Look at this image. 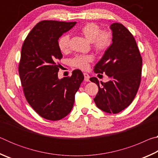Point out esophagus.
I'll use <instances>...</instances> for the list:
<instances>
[{
    "label": "esophagus",
    "mask_w": 158,
    "mask_h": 158,
    "mask_svg": "<svg viewBox=\"0 0 158 158\" xmlns=\"http://www.w3.org/2000/svg\"><path fill=\"white\" fill-rule=\"evenodd\" d=\"M84 80L85 81H89V79H90V76L87 73H84Z\"/></svg>",
    "instance_id": "34e87169"
}]
</instances>
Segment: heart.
Listing matches in <instances>:
<instances>
[{"label": "heart", "mask_w": 158, "mask_h": 158, "mask_svg": "<svg viewBox=\"0 0 158 158\" xmlns=\"http://www.w3.org/2000/svg\"><path fill=\"white\" fill-rule=\"evenodd\" d=\"M82 35L89 42H92L93 46L97 52H103L110 46L111 42V34L107 31H101L98 24L94 23H88L80 29ZM69 37L65 34L61 36L58 41V46L62 52H66L69 48ZM91 56L86 55L76 56L71 60V65L75 68L86 69L89 63L92 60Z\"/></svg>", "instance_id": "b5f03b06"}]
</instances>
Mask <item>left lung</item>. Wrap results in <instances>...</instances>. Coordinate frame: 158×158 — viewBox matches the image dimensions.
I'll return each mask as SVG.
<instances>
[{"label": "left lung", "instance_id": "1", "mask_svg": "<svg viewBox=\"0 0 158 158\" xmlns=\"http://www.w3.org/2000/svg\"><path fill=\"white\" fill-rule=\"evenodd\" d=\"M112 44L94 67V73H105L110 80L99 81L94 98L96 106L109 114H118L127 107L137 95L141 81L142 58L137 42L130 32L118 23L110 26Z\"/></svg>", "mask_w": 158, "mask_h": 158}]
</instances>
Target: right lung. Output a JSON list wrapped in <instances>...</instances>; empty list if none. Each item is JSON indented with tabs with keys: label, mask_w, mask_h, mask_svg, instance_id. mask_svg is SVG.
<instances>
[{
	"label": "right lung",
	"mask_w": 158,
	"mask_h": 158,
	"mask_svg": "<svg viewBox=\"0 0 158 158\" xmlns=\"http://www.w3.org/2000/svg\"><path fill=\"white\" fill-rule=\"evenodd\" d=\"M76 23L42 21L29 33L21 49L19 73L25 97L40 116L50 121L70 113L84 79L79 69H74L70 77H58L57 61L63 58L58 39Z\"/></svg>",
	"instance_id": "obj_1"
}]
</instances>
